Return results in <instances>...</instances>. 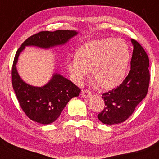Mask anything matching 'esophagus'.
<instances>
[{
  "label": "esophagus",
  "instance_id": "obj_1",
  "mask_svg": "<svg viewBox=\"0 0 159 159\" xmlns=\"http://www.w3.org/2000/svg\"><path fill=\"white\" fill-rule=\"evenodd\" d=\"M90 95H91V92L88 90V89H84V90H82L81 96L83 97V98H88V97H89Z\"/></svg>",
  "mask_w": 159,
  "mask_h": 159
}]
</instances>
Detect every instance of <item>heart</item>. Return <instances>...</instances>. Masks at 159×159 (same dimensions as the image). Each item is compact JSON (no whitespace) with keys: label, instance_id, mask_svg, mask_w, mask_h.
Returning <instances> with one entry per match:
<instances>
[{"label":"heart","instance_id":"b5f03b06","mask_svg":"<svg viewBox=\"0 0 159 159\" xmlns=\"http://www.w3.org/2000/svg\"><path fill=\"white\" fill-rule=\"evenodd\" d=\"M127 43L120 38H107L84 43L75 52L67 67L75 83L81 84L89 71L103 89H112L121 83L129 61Z\"/></svg>","mask_w":159,"mask_h":159}]
</instances>
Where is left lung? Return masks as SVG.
<instances>
[{"instance_id":"1","label":"left lung","mask_w":159,"mask_h":159,"mask_svg":"<svg viewBox=\"0 0 159 159\" xmlns=\"http://www.w3.org/2000/svg\"><path fill=\"white\" fill-rule=\"evenodd\" d=\"M131 41L133 52L130 71L121 84L102 94L105 106L98 118L108 125L126 121L148 91L150 79L148 55L140 43L134 39Z\"/></svg>"}]
</instances>
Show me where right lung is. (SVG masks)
Listing matches in <instances>:
<instances>
[{"mask_svg":"<svg viewBox=\"0 0 159 159\" xmlns=\"http://www.w3.org/2000/svg\"><path fill=\"white\" fill-rule=\"evenodd\" d=\"M77 34L74 30L42 31L28 38L17 51L12 69V87L20 107L33 121L42 124L54 122L60 116L69 101L79 95L81 89L58 73L53 75L50 81L41 87L27 84L17 71L19 55L26 46L49 49L64 44Z\"/></svg>","mask_w":159,"mask_h":159,"instance_id":"right-lung-1","label":"right lung"}]
</instances>
